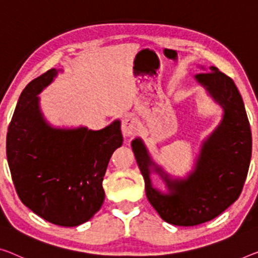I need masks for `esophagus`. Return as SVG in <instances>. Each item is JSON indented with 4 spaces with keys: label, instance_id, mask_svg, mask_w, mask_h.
Listing matches in <instances>:
<instances>
[{
    "label": "esophagus",
    "instance_id": "1",
    "mask_svg": "<svg viewBox=\"0 0 258 258\" xmlns=\"http://www.w3.org/2000/svg\"><path fill=\"white\" fill-rule=\"evenodd\" d=\"M121 129H122V134H123L124 137H132L135 134L137 133L138 125H137V121L134 116H124L122 118V123H121Z\"/></svg>",
    "mask_w": 258,
    "mask_h": 258
}]
</instances>
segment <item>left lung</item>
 Instances as JSON below:
<instances>
[{"label":"left lung","mask_w":258,"mask_h":258,"mask_svg":"<svg viewBox=\"0 0 258 258\" xmlns=\"http://www.w3.org/2000/svg\"><path fill=\"white\" fill-rule=\"evenodd\" d=\"M195 76L224 108L220 124L202 145L195 168L187 179H170L152 161L141 138L132 148L145 181L146 197L161 219L176 226H195L219 216L239 198L251 158V132L243 100L231 77L210 67ZM163 177L169 192L153 188L149 173Z\"/></svg>","instance_id":"1"}]
</instances>
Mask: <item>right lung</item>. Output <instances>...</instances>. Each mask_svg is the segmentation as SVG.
I'll use <instances>...</instances> for the list:
<instances>
[{"mask_svg": "<svg viewBox=\"0 0 258 258\" xmlns=\"http://www.w3.org/2000/svg\"><path fill=\"white\" fill-rule=\"evenodd\" d=\"M56 75L50 69L23 90L8 128L7 158L23 204L51 224L74 227L100 210L102 180L123 137L118 120L96 132L47 123L38 94Z\"/></svg>", "mask_w": 258, "mask_h": 258, "instance_id": "right-lung-1", "label": "right lung"}]
</instances>
